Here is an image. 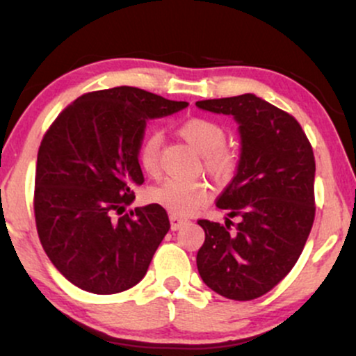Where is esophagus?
I'll list each match as a JSON object with an SVG mask.
<instances>
[{
    "mask_svg": "<svg viewBox=\"0 0 356 356\" xmlns=\"http://www.w3.org/2000/svg\"><path fill=\"white\" fill-rule=\"evenodd\" d=\"M189 222V220L187 219H184V218H179V216H170V227H172V229L175 231V229H179V227H182L184 224H187Z\"/></svg>",
    "mask_w": 356,
    "mask_h": 356,
    "instance_id": "1",
    "label": "esophagus"
}]
</instances>
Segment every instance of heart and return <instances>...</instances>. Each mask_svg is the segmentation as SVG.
<instances>
[{
  "label": "heart",
  "mask_w": 356,
  "mask_h": 356,
  "mask_svg": "<svg viewBox=\"0 0 356 356\" xmlns=\"http://www.w3.org/2000/svg\"><path fill=\"white\" fill-rule=\"evenodd\" d=\"M179 136L197 154H201L202 169L218 181L229 179L236 169V155L226 149L227 132L218 122L204 117H192L182 122L177 129ZM161 142L157 132L149 134L140 142L137 161L147 175L161 172ZM149 199L165 207L174 216H189L209 199V187L206 182L194 179H167L149 191Z\"/></svg>",
  "instance_id": "obj_1"
}]
</instances>
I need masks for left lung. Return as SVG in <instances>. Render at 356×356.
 Here are the masks:
<instances>
[{"instance_id": "1", "label": "left lung", "mask_w": 356, "mask_h": 356, "mask_svg": "<svg viewBox=\"0 0 356 356\" xmlns=\"http://www.w3.org/2000/svg\"><path fill=\"white\" fill-rule=\"evenodd\" d=\"M231 115L241 154L236 175L216 206L226 226L201 219L206 241L197 252L202 281L218 295L249 301L266 295L291 271L314 220V155L295 117L244 93L195 102ZM238 219L230 231V219Z\"/></svg>"}]
</instances>
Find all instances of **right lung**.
Returning a JSON list of instances; mask_svg holds the SVG:
<instances>
[{"instance_id": "add662e5", "label": "right lung", "mask_w": 356, "mask_h": 356, "mask_svg": "<svg viewBox=\"0 0 356 356\" xmlns=\"http://www.w3.org/2000/svg\"><path fill=\"white\" fill-rule=\"evenodd\" d=\"M187 102L136 87L85 93L56 117L38 150L35 219L42 246L80 289L113 295L145 276L170 229L159 204L124 214L144 174L137 150L147 122Z\"/></svg>"}]
</instances>
